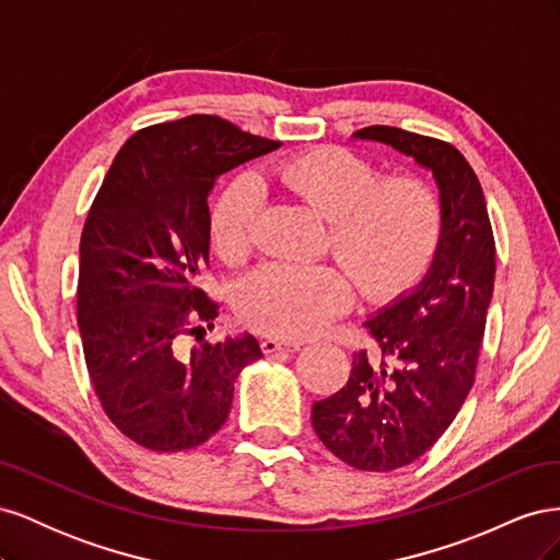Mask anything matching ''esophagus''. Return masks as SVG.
<instances>
[{
  "label": "esophagus",
  "instance_id": "obj_1",
  "mask_svg": "<svg viewBox=\"0 0 560 560\" xmlns=\"http://www.w3.org/2000/svg\"><path fill=\"white\" fill-rule=\"evenodd\" d=\"M261 350H264L266 354H273V352H280V350H287V352L299 350V346H292V343L278 341V338H264V341H261Z\"/></svg>",
  "mask_w": 560,
  "mask_h": 560
}]
</instances>
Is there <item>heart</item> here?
Listing matches in <instances>:
<instances>
[{
    "label": "heart",
    "instance_id": "obj_1",
    "mask_svg": "<svg viewBox=\"0 0 560 560\" xmlns=\"http://www.w3.org/2000/svg\"><path fill=\"white\" fill-rule=\"evenodd\" d=\"M270 177L292 200L327 219V252L360 294L393 301L434 266L446 233L444 200L418 177H385L346 147H317L273 165ZM261 191L243 177L217 198L210 233L219 257L243 264L254 247ZM350 303V282L331 264H266L238 290V313L261 334L301 341L325 329Z\"/></svg>",
    "mask_w": 560,
    "mask_h": 560
}]
</instances>
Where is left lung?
Returning <instances> with one entry per match:
<instances>
[{"mask_svg": "<svg viewBox=\"0 0 560 560\" xmlns=\"http://www.w3.org/2000/svg\"><path fill=\"white\" fill-rule=\"evenodd\" d=\"M354 138L430 167L446 210L444 243L425 280L366 322L376 350L354 352L348 383L311 413L338 460L389 471L428 453L469 395L493 296L495 238L479 177L453 144L393 126H369Z\"/></svg>", "mask_w": 560, "mask_h": 560, "instance_id": "obj_1", "label": "left lung"}]
</instances>
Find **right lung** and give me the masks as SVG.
Segmentation results:
<instances>
[{
  "instance_id": "right-lung-1",
  "label": "right lung",
  "mask_w": 560,
  "mask_h": 560,
  "mask_svg": "<svg viewBox=\"0 0 560 560\" xmlns=\"http://www.w3.org/2000/svg\"><path fill=\"white\" fill-rule=\"evenodd\" d=\"M212 114L128 138L89 210L79 245L77 319L103 411L130 442L177 453L224 425L233 383L261 358L252 334L202 341L219 303L198 287L210 266L208 198L219 175L278 149ZM201 343L185 350V338Z\"/></svg>"
}]
</instances>
